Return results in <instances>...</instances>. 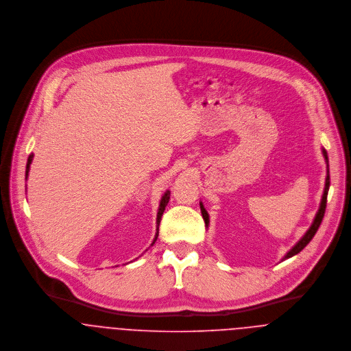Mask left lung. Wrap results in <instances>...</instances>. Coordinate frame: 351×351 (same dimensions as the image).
<instances>
[{
  "label": "left lung",
  "mask_w": 351,
  "mask_h": 351,
  "mask_svg": "<svg viewBox=\"0 0 351 351\" xmlns=\"http://www.w3.org/2000/svg\"><path fill=\"white\" fill-rule=\"evenodd\" d=\"M323 156H324V159H326V162H327V177H326V186H324V192H323V197H322V201H320V206H319V210H317V213H316V216H315V219H313V223L311 224V227H309V230L304 234V237L301 238L300 241L291 249V250L288 251V254L282 258V259H288V258H291V256H293V255H296V254H299L311 241H312V238L315 237V234H316V231L319 230V227H320V223H322V220H323V216H324V212H326V204H327V195H328V188H330V171H328V156H327V151L323 149ZM200 208H201V215H202V219H204V221H205V226L208 227V224H209V216H208V212L205 210V208H204V205H202V202H200Z\"/></svg>",
  "instance_id": "8db88e82"
}]
</instances>
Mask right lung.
Returning a JSON list of instances; mask_svg holds the SVG:
<instances>
[{
  "label": "right lung",
  "mask_w": 351,
  "mask_h": 351,
  "mask_svg": "<svg viewBox=\"0 0 351 351\" xmlns=\"http://www.w3.org/2000/svg\"><path fill=\"white\" fill-rule=\"evenodd\" d=\"M32 159H34V154H31L29 156H28V160H27V167H25V178H28V173H29V166H31V163H32ZM170 200V192L167 191L163 196H162V199H160V202H159V209H158V213H156V227H159V223H160V219H162V215H163V212H165V208H166V205H167V202ZM156 238H158V230H156V234H155V238H154V241H152V245L155 243V241H156ZM151 245V246H152Z\"/></svg>",
  "instance_id": "add662e5"
}]
</instances>
